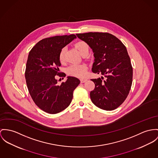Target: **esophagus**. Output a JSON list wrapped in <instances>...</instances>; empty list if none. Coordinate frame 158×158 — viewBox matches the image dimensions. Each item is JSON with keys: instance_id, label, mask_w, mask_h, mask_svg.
<instances>
[{"instance_id": "34e87169", "label": "esophagus", "mask_w": 158, "mask_h": 158, "mask_svg": "<svg viewBox=\"0 0 158 158\" xmlns=\"http://www.w3.org/2000/svg\"><path fill=\"white\" fill-rule=\"evenodd\" d=\"M86 81H87L86 79H81V82L82 83H84Z\"/></svg>"}]
</instances>
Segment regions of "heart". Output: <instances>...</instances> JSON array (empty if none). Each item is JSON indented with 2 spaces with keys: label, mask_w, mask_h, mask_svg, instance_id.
I'll use <instances>...</instances> for the list:
<instances>
[{
  "label": "heart",
  "mask_w": 158,
  "mask_h": 158,
  "mask_svg": "<svg viewBox=\"0 0 158 158\" xmlns=\"http://www.w3.org/2000/svg\"><path fill=\"white\" fill-rule=\"evenodd\" d=\"M75 48L77 49L80 54L82 56L87 55L89 46V45L84 41H80L76 43L74 45ZM65 49L62 48L60 50L59 53V60L61 62H64L65 61ZM87 65L84 64H72L67 69V73L71 76H76L77 77H84L87 73Z\"/></svg>",
  "instance_id": "obj_1"
}]
</instances>
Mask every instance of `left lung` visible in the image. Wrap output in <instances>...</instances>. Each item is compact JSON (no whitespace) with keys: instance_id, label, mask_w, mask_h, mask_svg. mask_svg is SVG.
Segmentation results:
<instances>
[{"instance_id":"left-lung-1","label":"left lung","mask_w":158,"mask_h":158,"mask_svg":"<svg viewBox=\"0 0 158 158\" xmlns=\"http://www.w3.org/2000/svg\"><path fill=\"white\" fill-rule=\"evenodd\" d=\"M92 49L95 58L92 72L104 77L91 79L95 88L90 92L92 102L100 109L112 110L124 102L131 88L133 69L126 46L107 32L77 34Z\"/></svg>"}]
</instances>
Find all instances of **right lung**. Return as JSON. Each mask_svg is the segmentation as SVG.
Instances as JSON below:
<instances>
[{
	"label": "right lung",
	"instance_id": "right-lung-1",
	"mask_svg": "<svg viewBox=\"0 0 158 158\" xmlns=\"http://www.w3.org/2000/svg\"><path fill=\"white\" fill-rule=\"evenodd\" d=\"M74 38V34L46 38L29 52L25 70L27 89L36 106L47 113L55 114L66 109L72 102L73 91L80 84L79 79L72 76H68L61 85L55 79L56 75L66 76L58 72L59 53Z\"/></svg>",
	"mask_w": 158,
	"mask_h": 158
}]
</instances>
